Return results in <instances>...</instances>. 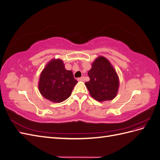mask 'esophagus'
Masks as SVG:
<instances>
[{
	"label": "esophagus",
	"mask_w": 160,
	"mask_h": 160,
	"mask_svg": "<svg viewBox=\"0 0 160 160\" xmlns=\"http://www.w3.org/2000/svg\"><path fill=\"white\" fill-rule=\"evenodd\" d=\"M77 80H78L79 81H83L85 80V77H79V78L77 79Z\"/></svg>",
	"instance_id": "esophagus-1"
}]
</instances>
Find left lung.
Wrapping results in <instances>:
<instances>
[{
    "mask_svg": "<svg viewBox=\"0 0 160 160\" xmlns=\"http://www.w3.org/2000/svg\"><path fill=\"white\" fill-rule=\"evenodd\" d=\"M88 76L90 80L85 84L92 98L101 102L115 98L119 88V79L107 59L103 57L96 59L88 72Z\"/></svg>",
    "mask_w": 160,
    "mask_h": 160,
    "instance_id": "left-lung-1",
    "label": "left lung"
}]
</instances>
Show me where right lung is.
<instances>
[{
  "label": "right lung",
  "instance_id": "1",
  "mask_svg": "<svg viewBox=\"0 0 160 160\" xmlns=\"http://www.w3.org/2000/svg\"><path fill=\"white\" fill-rule=\"evenodd\" d=\"M77 81L71 71L66 70L61 59H52L42 71L38 89L47 99L61 103L71 95Z\"/></svg>",
  "mask_w": 160,
  "mask_h": 160
}]
</instances>
